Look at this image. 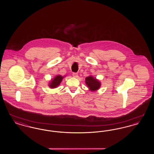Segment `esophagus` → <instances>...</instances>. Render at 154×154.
Returning a JSON list of instances; mask_svg holds the SVG:
<instances>
[{
  "mask_svg": "<svg viewBox=\"0 0 154 154\" xmlns=\"http://www.w3.org/2000/svg\"><path fill=\"white\" fill-rule=\"evenodd\" d=\"M73 76L74 77L77 78V77H78L79 75H78V73H73Z\"/></svg>",
  "mask_w": 154,
  "mask_h": 154,
  "instance_id": "obj_1",
  "label": "esophagus"
}]
</instances>
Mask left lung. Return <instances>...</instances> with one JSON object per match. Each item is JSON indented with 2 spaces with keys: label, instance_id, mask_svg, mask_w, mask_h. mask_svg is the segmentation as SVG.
<instances>
[{
  "label": "left lung",
  "instance_id": "1",
  "mask_svg": "<svg viewBox=\"0 0 154 154\" xmlns=\"http://www.w3.org/2000/svg\"><path fill=\"white\" fill-rule=\"evenodd\" d=\"M85 82L87 86L92 91H94L98 89L100 86V82L96 79H94L92 76H89L86 77Z\"/></svg>",
  "mask_w": 154,
  "mask_h": 154
}]
</instances>
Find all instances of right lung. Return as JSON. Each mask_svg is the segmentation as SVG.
I'll return each instance as SVG.
<instances>
[{"instance_id":"right-lung-1","label":"right lung","mask_w":154,"mask_h":154,"mask_svg":"<svg viewBox=\"0 0 154 154\" xmlns=\"http://www.w3.org/2000/svg\"><path fill=\"white\" fill-rule=\"evenodd\" d=\"M63 78V77H62V76H61L60 75L56 76L54 79V80L52 81L50 83V87L52 88H56L57 87H58L59 85L60 84V83L61 82Z\"/></svg>"}]
</instances>
